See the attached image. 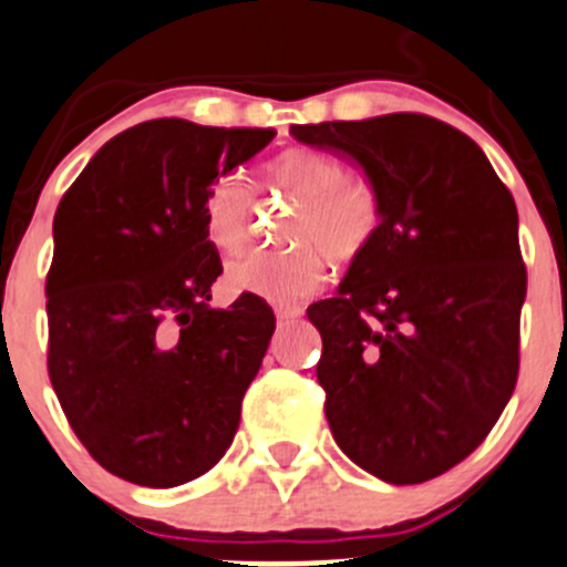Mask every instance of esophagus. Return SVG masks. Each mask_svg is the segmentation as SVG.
<instances>
[{"instance_id": "34e87169", "label": "esophagus", "mask_w": 567, "mask_h": 567, "mask_svg": "<svg viewBox=\"0 0 567 567\" xmlns=\"http://www.w3.org/2000/svg\"><path fill=\"white\" fill-rule=\"evenodd\" d=\"M274 312H277L279 321H293V318L305 316V310H301L299 305H277L274 307Z\"/></svg>"}]
</instances>
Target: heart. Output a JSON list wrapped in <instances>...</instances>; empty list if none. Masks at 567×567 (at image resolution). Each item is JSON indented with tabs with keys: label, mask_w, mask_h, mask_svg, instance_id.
<instances>
[{
	"label": "heart",
	"mask_w": 567,
	"mask_h": 567,
	"mask_svg": "<svg viewBox=\"0 0 567 567\" xmlns=\"http://www.w3.org/2000/svg\"><path fill=\"white\" fill-rule=\"evenodd\" d=\"M266 185L293 199L279 251H251L227 268L229 288L260 299L301 301L327 279V257L351 262L365 255L382 227L377 188L360 174H343L332 155L318 150L279 152L262 168ZM205 229L221 255H238L251 235V190L238 174H224L205 196Z\"/></svg>",
	"instance_id": "heart-1"
}]
</instances>
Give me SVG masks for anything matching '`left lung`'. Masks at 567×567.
<instances>
[{
  "instance_id": "obj_1",
  "label": "left lung",
  "mask_w": 567,
  "mask_h": 567,
  "mask_svg": "<svg viewBox=\"0 0 567 567\" xmlns=\"http://www.w3.org/2000/svg\"><path fill=\"white\" fill-rule=\"evenodd\" d=\"M290 135L360 163L382 202L371 249L307 310L334 443L390 485L435 480L485 441L518 382L526 268L513 194L465 132L432 115Z\"/></svg>"
}]
</instances>
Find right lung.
Returning a JSON list of instances; mask_svg holds the SVG:
<instances>
[{
  "instance_id": "add662e5",
  "label": "right lung",
  "mask_w": 567,
  "mask_h": 567,
  "mask_svg": "<svg viewBox=\"0 0 567 567\" xmlns=\"http://www.w3.org/2000/svg\"><path fill=\"white\" fill-rule=\"evenodd\" d=\"M274 135L144 121L93 155L54 213L49 379L87 454L132 485L207 474L238 432L277 318L251 293L207 305L224 268L205 196Z\"/></svg>"
}]
</instances>
